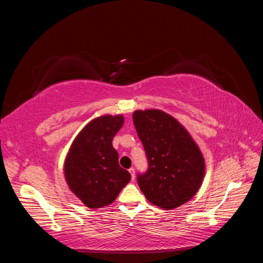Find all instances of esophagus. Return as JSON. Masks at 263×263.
<instances>
[{
	"mask_svg": "<svg viewBox=\"0 0 263 263\" xmlns=\"http://www.w3.org/2000/svg\"><path fill=\"white\" fill-rule=\"evenodd\" d=\"M129 173L132 174V180L134 181V180H135V169H134V168H130V169H129Z\"/></svg>",
	"mask_w": 263,
	"mask_h": 263,
	"instance_id": "1",
	"label": "esophagus"
}]
</instances>
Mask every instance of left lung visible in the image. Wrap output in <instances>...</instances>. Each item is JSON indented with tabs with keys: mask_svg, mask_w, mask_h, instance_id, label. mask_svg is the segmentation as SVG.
<instances>
[{
	"mask_svg": "<svg viewBox=\"0 0 263 263\" xmlns=\"http://www.w3.org/2000/svg\"><path fill=\"white\" fill-rule=\"evenodd\" d=\"M133 121L148 160V170L137 177L141 192L159 208H179L203 182L200 148L176 118L160 109L135 110Z\"/></svg>",
	"mask_w": 263,
	"mask_h": 263,
	"instance_id": "obj_1",
	"label": "left lung"
}]
</instances>
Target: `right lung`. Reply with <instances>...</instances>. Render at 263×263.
Instances as JSON below:
<instances>
[{
  "label": "right lung",
  "mask_w": 263,
  "mask_h": 263,
  "mask_svg": "<svg viewBox=\"0 0 263 263\" xmlns=\"http://www.w3.org/2000/svg\"><path fill=\"white\" fill-rule=\"evenodd\" d=\"M124 124L123 115L93 119L79 133L65 161L70 190L89 209L112 204L132 179L118 163L112 140Z\"/></svg>",
  "instance_id": "right-lung-1"
}]
</instances>
